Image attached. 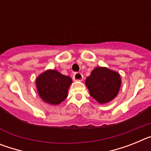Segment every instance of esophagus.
<instances>
[{
	"mask_svg": "<svg viewBox=\"0 0 151 151\" xmlns=\"http://www.w3.org/2000/svg\"><path fill=\"white\" fill-rule=\"evenodd\" d=\"M73 79L75 81H82V79H83V76H82V73H76L73 75Z\"/></svg>",
	"mask_w": 151,
	"mask_h": 151,
	"instance_id": "1",
	"label": "esophagus"
}]
</instances>
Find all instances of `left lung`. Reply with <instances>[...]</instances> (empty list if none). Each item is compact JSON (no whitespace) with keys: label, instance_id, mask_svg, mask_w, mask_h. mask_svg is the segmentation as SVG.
I'll return each mask as SVG.
<instances>
[{"label":"left lung","instance_id":"obj_1","mask_svg":"<svg viewBox=\"0 0 151 151\" xmlns=\"http://www.w3.org/2000/svg\"><path fill=\"white\" fill-rule=\"evenodd\" d=\"M120 76L117 72L106 67H97L85 80L90 95L99 104H106L113 100L120 88Z\"/></svg>","mask_w":151,"mask_h":151}]
</instances>
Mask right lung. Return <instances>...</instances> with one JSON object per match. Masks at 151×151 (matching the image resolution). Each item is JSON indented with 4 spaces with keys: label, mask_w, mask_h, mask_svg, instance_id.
<instances>
[{
    "label": "right lung",
    "mask_w": 151,
    "mask_h": 151,
    "mask_svg": "<svg viewBox=\"0 0 151 151\" xmlns=\"http://www.w3.org/2000/svg\"><path fill=\"white\" fill-rule=\"evenodd\" d=\"M72 81L69 76L57 70L48 69L37 77L36 87L38 94L45 102L58 105L67 97L68 89Z\"/></svg>",
    "instance_id": "right-lung-1"
}]
</instances>
